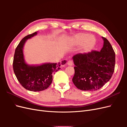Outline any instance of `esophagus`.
<instances>
[{"label": "esophagus", "mask_w": 127, "mask_h": 127, "mask_svg": "<svg viewBox=\"0 0 127 127\" xmlns=\"http://www.w3.org/2000/svg\"><path fill=\"white\" fill-rule=\"evenodd\" d=\"M67 64L68 66H72L73 64V63L71 60H69L67 62Z\"/></svg>", "instance_id": "esophagus-1"}]
</instances>
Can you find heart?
<instances>
[{
    "mask_svg": "<svg viewBox=\"0 0 127 127\" xmlns=\"http://www.w3.org/2000/svg\"><path fill=\"white\" fill-rule=\"evenodd\" d=\"M71 43L75 46H80V50L83 52H87L93 49L96 44L94 36L86 33H79L73 36L70 40Z\"/></svg>",
    "mask_w": 127,
    "mask_h": 127,
    "instance_id": "heart-1",
    "label": "heart"
}]
</instances>
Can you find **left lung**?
<instances>
[{"label":"left lung","instance_id":"8db88e82","mask_svg":"<svg viewBox=\"0 0 127 127\" xmlns=\"http://www.w3.org/2000/svg\"><path fill=\"white\" fill-rule=\"evenodd\" d=\"M100 51L78 53L72 57L75 74L72 82L82 91H95L108 82L114 70L116 55L106 38Z\"/></svg>","mask_w":127,"mask_h":127}]
</instances>
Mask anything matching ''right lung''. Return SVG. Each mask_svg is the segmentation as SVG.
<instances>
[{
  "label": "right lung",
  "mask_w": 127,
  "mask_h": 127,
  "mask_svg": "<svg viewBox=\"0 0 127 127\" xmlns=\"http://www.w3.org/2000/svg\"><path fill=\"white\" fill-rule=\"evenodd\" d=\"M35 32L25 36L15 49L13 69L17 80L22 86L30 91L39 92L47 89L52 81V75L59 70L61 64L66 63H45L41 65H29L24 60L23 47L27 40L37 35Z\"/></svg>",
  "instance_id": "obj_1"
}]
</instances>
